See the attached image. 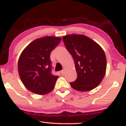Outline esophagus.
<instances>
[{"label":"esophagus","instance_id":"34e87169","mask_svg":"<svg viewBox=\"0 0 126 126\" xmlns=\"http://www.w3.org/2000/svg\"><path fill=\"white\" fill-rule=\"evenodd\" d=\"M60 72V73H61V74L63 75V74H64V70H62Z\"/></svg>","mask_w":126,"mask_h":126}]
</instances>
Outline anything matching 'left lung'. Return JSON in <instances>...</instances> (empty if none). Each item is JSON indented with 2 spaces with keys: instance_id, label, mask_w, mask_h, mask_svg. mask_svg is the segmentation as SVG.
<instances>
[{
  "instance_id": "left-lung-1",
  "label": "left lung",
  "mask_w": 126,
  "mask_h": 126,
  "mask_svg": "<svg viewBox=\"0 0 126 126\" xmlns=\"http://www.w3.org/2000/svg\"><path fill=\"white\" fill-rule=\"evenodd\" d=\"M73 57L78 77L70 82L75 90L88 91L101 83L105 75L107 59L101 46L84 35L72 34L62 38Z\"/></svg>"
}]
</instances>
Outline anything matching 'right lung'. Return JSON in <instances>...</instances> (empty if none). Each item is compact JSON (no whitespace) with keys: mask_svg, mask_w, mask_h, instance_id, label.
<instances>
[{"mask_svg":"<svg viewBox=\"0 0 126 126\" xmlns=\"http://www.w3.org/2000/svg\"><path fill=\"white\" fill-rule=\"evenodd\" d=\"M61 40L51 36L36 39L20 55L19 75L24 86L33 93L44 95L54 89L59 76L51 73L50 54Z\"/></svg>","mask_w":126,"mask_h":126,"instance_id":"right-lung-1","label":"right lung"}]
</instances>
